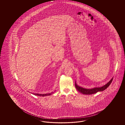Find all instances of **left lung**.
<instances>
[{"instance_id":"1","label":"left lung","mask_w":125,"mask_h":125,"mask_svg":"<svg viewBox=\"0 0 125 125\" xmlns=\"http://www.w3.org/2000/svg\"><path fill=\"white\" fill-rule=\"evenodd\" d=\"M113 78H112L111 80H110L109 82L108 83L105 85H104L103 87H101L100 88H95L92 89H86L84 88H81L80 86H78L76 84V82H75V88L77 89L78 91H79V92H80V93H82L83 94H86V95H91V94H94L98 92H101V91H103L105 89H106L107 88L109 87L110 84H111L112 81L113 80Z\"/></svg>"}]
</instances>
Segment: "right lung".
Returning a JSON list of instances; mask_svg holds the SVG:
<instances>
[{
  "instance_id": "obj_1",
  "label": "right lung",
  "mask_w": 125,
  "mask_h": 125,
  "mask_svg": "<svg viewBox=\"0 0 125 125\" xmlns=\"http://www.w3.org/2000/svg\"><path fill=\"white\" fill-rule=\"evenodd\" d=\"M53 93H47V94H38V93H33V94H34V95H36V96H50V95H51V94H52Z\"/></svg>"
}]
</instances>
